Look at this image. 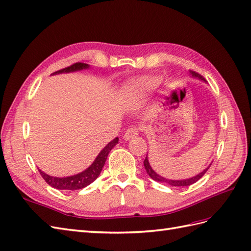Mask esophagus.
I'll return each instance as SVG.
<instances>
[{
    "instance_id": "34e87169",
    "label": "esophagus",
    "mask_w": 251,
    "mask_h": 251,
    "mask_svg": "<svg viewBox=\"0 0 251 251\" xmlns=\"http://www.w3.org/2000/svg\"><path fill=\"white\" fill-rule=\"evenodd\" d=\"M138 133H139V129H138V128H137L136 126H131V127L128 128V129L125 131V133H124V139H125V140H129V139H131L132 137L137 136Z\"/></svg>"
}]
</instances>
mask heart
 I'll return each instance as SVG.
<instances>
[{
  "mask_svg": "<svg viewBox=\"0 0 251 251\" xmlns=\"http://www.w3.org/2000/svg\"><path fill=\"white\" fill-rule=\"evenodd\" d=\"M159 83L160 80L156 78V77L143 76L138 79H134L131 82V88L136 90L141 95H146L147 93L153 91L159 86Z\"/></svg>",
  "mask_w": 251,
  "mask_h": 251,
  "instance_id": "1",
  "label": "heart"
}]
</instances>
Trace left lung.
<instances>
[{
  "mask_svg": "<svg viewBox=\"0 0 251 251\" xmlns=\"http://www.w3.org/2000/svg\"><path fill=\"white\" fill-rule=\"evenodd\" d=\"M190 73H191L192 77H195V78H198V79L205 81V79L203 78V77L201 74L194 72V71H190ZM211 164L208 166L207 169H204L201 173H199V174H197L194 177H191V178H188V179H181V180H173V179H166V178H164L162 176H160L159 174H157V173L151 169V164L149 162V158H147V155H146V158L144 160V168L146 170V173L150 175V177L151 179H153V180H156L158 182L168 183V184L172 185V187H187V185H191L193 183H195L196 181H198L199 179H201L205 174V173H207V171L209 170Z\"/></svg>",
  "mask_w": 251,
  "mask_h": 251,
  "instance_id": "1",
  "label": "left lung"
}]
</instances>
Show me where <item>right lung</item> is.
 <instances>
[{
	"label": "right lung",
	"mask_w": 251,
	"mask_h": 251,
	"mask_svg": "<svg viewBox=\"0 0 251 251\" xmlns=\"http://www.w3.org/2000/svg\"><path fill=\"white\" fill-rule=\"evenodd\" d=\"M90 66L87 63H81V62H77L72 64L68 68H64L62 70L57 71V72H54L52 75L55 74H61V73H71V72H76V71H80V70H85L89 69ZM119 143V138L113 139L111 142H109L104 149L100 151V152L98 155V157L95 158L93 163L89 166L88 169H86L83 172L78 173V174L73 175V176H69V177H53L50 176L46 173H43L41 170H39L40 175L42 178L50 184V187H53L54 189H58V190H79L86 188L87 185L90 183H92L96 178H98L100 174V172L104 168L105 162L108 157V153L110 152V151L113 149V147Z\"/></svg>",
	"instance_id": "obj_1"
}]
</instances>
